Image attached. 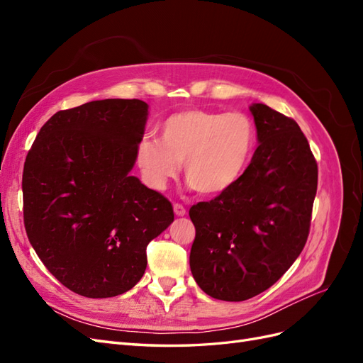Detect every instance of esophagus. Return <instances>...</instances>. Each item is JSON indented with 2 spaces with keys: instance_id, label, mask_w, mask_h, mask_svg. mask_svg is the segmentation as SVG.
<instances>
[{
  "instance_id": "esophagus-1",
  "label": "esophagus",
  "mask_w": 363,
  "mask_h": 363,
  "mask_svg": "<svg viewBox=\"0 0 363 363\" xmlns=\"http://www.w3.org/2000/svg\"><path fill=\"white\" fill-rule=\"evenodd\" d=\"M174 213L177 215V216H184V215H186V208H184L182 204L175 203V204H174Z\"/></svg>"
}]
</instances>
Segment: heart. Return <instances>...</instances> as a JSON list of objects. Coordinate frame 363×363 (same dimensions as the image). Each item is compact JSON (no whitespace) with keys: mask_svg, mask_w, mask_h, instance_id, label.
I'll use <instances>...</instances> for the list:
<instances>
[{"mask_svg":"<svg viewBox=\"0 0 363 363\" xmlns=\"http://www.w3.org/2000/svg\"><path fill=\"white\" fill-rule=\"evenodd\" d=\"M256 140V125L245 113L186 108L163 121L160 138L145 135L138 142L136 163L151 189L163 191L184 163L192 188L218 196L244 177Z\"/></svg>","mask_w":363,"mask_h":363,"instance_id":"b5f03b06","label":"heart"}]
</instances>
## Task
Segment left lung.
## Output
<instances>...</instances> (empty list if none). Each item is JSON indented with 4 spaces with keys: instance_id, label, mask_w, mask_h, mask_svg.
I'll list each match as a JSON object with an SVG mask.
<instances>
[{
    "instance_id": "left-lung-1",
    "label": "left lung",
    "mask_w": 363,
    "mask_h": 363,
    "mask_svg": "<svg viewBox=\"0 0 363 363\" xmlns=\"http://www.w3.org/2000/svg\"><path fill=\"white\" fill-rule=\"evenodd\" d=\"M259 147L232 191L191 207L189 265L212 298L244 301L276 283L309 236L318 167L294 119L250 106Z\"/></svg>"
}]
</instances>
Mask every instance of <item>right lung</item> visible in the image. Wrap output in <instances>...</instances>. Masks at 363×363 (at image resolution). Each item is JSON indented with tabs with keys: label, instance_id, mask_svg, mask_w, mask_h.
Returning a JSON list of instances; mask_svg holds the SVG:
<instances>
[{
	"label": "right lung",
	"instance_id": "right-lung-1",
	"mask_svg": "<svg viewBox=\"0 0 363 363\" xmlns=\"http://www.w3.org/2000/svg\"><path fill=\"white\" fill-rule=\"evenodd\" d=\"M147 118V103L121 98L60 111L24 163L30 244L63 286L87 298L133 288L150 240L174 221L171 203L130 174Z\"/></svg>",
	"mask_w": 363,
	"mask_h": 363
}]
</instances>
